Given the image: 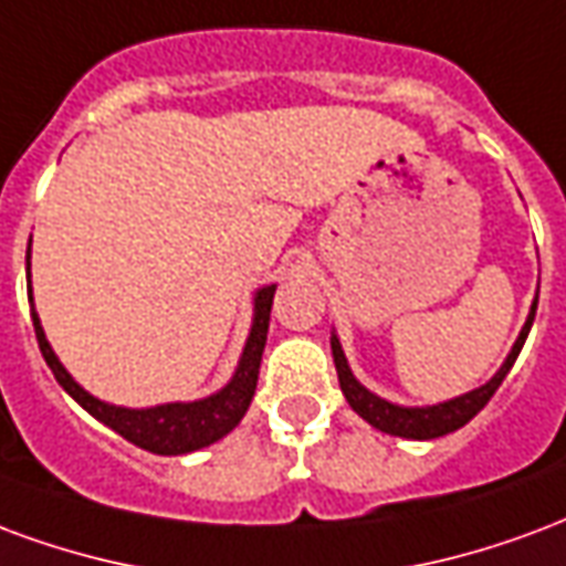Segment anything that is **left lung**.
<instances>
[{
  "mask_svg": "<svg viewBox=\"0 0 566 566\" xmlns=\"http://www.w3.org/2000/svg\"><path fill=\"white\" fill-rule=\"evenodd\" d=\"M537 301H539V286H537V295H534V304H531V313H527L525 325H522V332H518L513 349H510V356L503 358V365L497 368V374H494L485 386H480V389H473V391H464V395L449 398V401L443 403H428V407H403V403H391L386 401V398L374 395L370 389H365V386L356 379V374H353V368H349V361H346L340 337L332 332V356H334V368H337V379H340V391H344V398L349 401V407H353L365 422L374 424L377 431H382V434L407 437V440H434V437L452 434V431H458V428H464L473 416L480 413L485 403L492 401V395L497 391L503 377L510 374V368L515 365V358H518V353H522V346H525L527 332H531V325H534V316H537Z\"/></svg>",
  "mask_w": 566,
  "mask_h": 566,
  "instance_id": "1",
  "label": "left lung"
}]
</instances>
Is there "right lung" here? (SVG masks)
I'll list each match as a JSON object with an SVG mask.
<instances>
[{
    "label": "right lung",
    "mask_w": 566,
    "mask_h": 566,
    "mask_svg": "<svg viewBox=\"0 0 566 566\" xmlns=\"http://www.w3.org/2000/svg\"><path fill=\"white\" fill-rule=\"evenodd\" d=\"M29 255H32V238H29L27 250V292L29 307H32V274H29ZM274 292L277 283L271 286L255 289L253 295V325L247 334V344L238 358L232 379L222 386L220 391H213L208 398L198 401H171L156 403V407H117L90 395V391L74 382V377L63 368V361L56 358L53 346L48 344V334L41 328V319L35 307H32V325H35V337H39V349L48 368L53 370L56 382L63 386L74 401L84 407L86 413L98 419L102 424H108L111 431H117L119 437H126L135 447L147 449L153 455H187L196 449H205L210 443H217L229 434L232 428L247 413V407L253 401L255 382H259V365H262V353H265L268 340V323H271V304H274Z\"/></svg>",
    "instance_id": "obj_1"
}]
</instances>
